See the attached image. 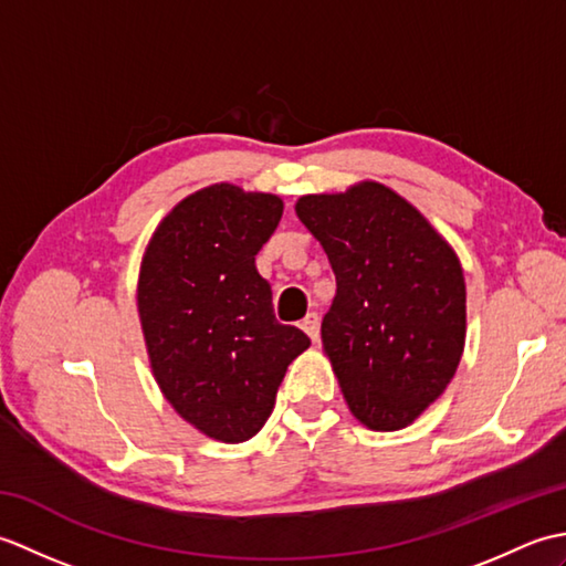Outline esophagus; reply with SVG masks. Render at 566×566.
Here are the masks:
<instances>
[{
    "label": "esophagus",
    "instance_id": "34e87169",
    "mask_svg": "<svg viewBox=\"0 0 566 566\" xmlns=\"http://www.w3.org/2000/svg\"><path fill=\"white\" fill-rule=\"evenodd\" d=\"M298 326H302V331L308 335L311 340H318V328H321V323H318V316L316 314H306L304 316V321L298 323Z\"/></svg>",
    "mask_w": 566,
    "mask_h": 566
}]
</instances>
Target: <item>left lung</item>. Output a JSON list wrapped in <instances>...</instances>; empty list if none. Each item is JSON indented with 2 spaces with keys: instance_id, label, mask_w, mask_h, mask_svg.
<instances>
[{
  "instance_id": "obj_1",
  "label": "left lung",
  "mask_w": 566,
  "mask_h": 566,
  "mask_svg": "<svg viewBox=\"0 0 566 566\" xmlns=\"http://www.w3.org/2000/svg\"><path fill=\"white\" fill-rule=\"evenodd\" d=\"M294 209L335 274L321 343L347 408L377 432L411 426L464 353L460 258L411 201L375 179L304 195Z\"/></svg>"
}]
</instances>
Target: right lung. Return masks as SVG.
Segmentation results:
<instances>
[{
	"label": "right lung",
	"instance_id": "right-lung-1",
	"mask_svg": "<svg viewBox=\"0 0 566 566\" xmlns=\"http://www.w3.org/2000/svg\"><path fill=\"white\" fill-rule=\"evenodd\" d=\"M284 201L231 182L175 203L138 272V318L153 377L179 418L207 438L245 442L274 408L284 371L311 340L282 326L255 255Z\"/></svg>",
	"mask_w": 566,
	"mask_h": 566
}]
</instances>
